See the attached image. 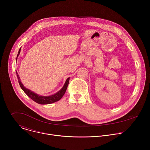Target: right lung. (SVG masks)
Returning a JSON list of instances; mask_svg holds the SVG:
<instances>
[{
  "mask_svg": "<svg viewBox=\"0 0 150 150\" xmlns=\"http://www.w3.org/2000/svg\"><path fill=\"white\" fill-rule=\"evenodd\" d=\"M21 52V48L19 50L18 53L17 54V57H16V60L17 58L20 53ZM16 75H17V78L18 79V82H19V84L20 85V87L22 89L24 92L30 98H31L33 101H34L35 102L40 104H52L54 102H56L59 100H60L61 99V98L63 96V95L65 94L66 90L67 89L68 85L69 83V78H68L66 81L65 84L63 85V87L56 93L51 95V96H41L39 94H37L36 93H35L34 92L31 91L30 90L25 88L24 85L21 82L19 76L18 75V74L16 72Z\"/></svg>",
  "mask_w": 150,
  "mask_h": 150,
  "instance_id": "1",
  "label": "right lung"
}]
</instances>
